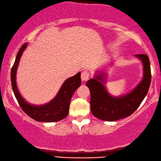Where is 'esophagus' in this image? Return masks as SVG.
<instances>
[{"instance_id":"34e87169","label":"esophagus","mask_w":161,"mask_h":161,"mask_svg":"<svg viewBox=\"0 0 161 161\" xmlns=\"http://www.w3.org/2000/svg\"><path fill=\"white\" fill-rule=\"evenodd\" d=\"M89 78V72L86 70H83L81 72V80L83 81H87Z\"/></svg>"}]
</instances>
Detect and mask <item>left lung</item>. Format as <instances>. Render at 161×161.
<instances>
[{"label":"left lung","instance_id":"obj_1","mask_svg":"<svg viewBox=\"0 0 161 161\" xmlns=\"http://www.w3.org/2000/svg\"><path fill=\"white\" fill-rule=\"evenodd\" d=\"M142 61L143 77L139 83L128 93L114 96L106 88V75L103 70L87 81L91 92V111L100 119L113 122L130 116L139 107L148 92L151 83V69L149 57L146 54L135 55Z\"/></svg>","mask_w":161,"mask_h":161}]
</instances>
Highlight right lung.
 Here are the masks:
<instances>
[{
    "instance_id": "obj_1",
    "label": "right lung",
    "mask_w": 161,
    "mask_h": 161,
    "mask_svg": "<svg viewBox=\"0 0 161 161\" xmlns=\"http://www.w3.org/2000/svg\"><path fill=\"white\" fill-rule=\"evenodd\" d=\"M27 46L28 43L24 44L17 53L11 72V81L15 97L23 111L34 120L44 122H58L67 117L68 115L72 97L75 90L81 84L80 72H78L75 75L67 78L61 85L56 97L48 103L42 105L31 104L19 93L16 80L17 70L19 60Z\"/></svg>"
}]
</instances>
